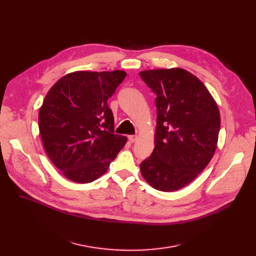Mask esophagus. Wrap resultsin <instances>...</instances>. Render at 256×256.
I'll use <instances>...</instances> for the list:
<instances>
[{"label": "esophagus", "instance_id": "1", "mask_svg": "<svg viewBox=\"0 0 256 256\" xmlns=\"http://www.w3.org/2000/svg\"><path fill=\"white\" fill-rule=\"evenodd\" d=\"M136 138H138L136 136H128V140H130V142H134L136 140Z\"/></svg>", "mask_w": 256, "mask_h": 256}]
</instances>
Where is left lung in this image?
<instances>
[{"mask_svg":"<svg viewBox=\"0 0 256 256\" xmlns=\"http://www.w3.org/2000/svg\"><path fill=\"white\" fill-rule=\"evenodd\" d=\"M142 80L156 94L155 148L140 165L148 184L161 192L184 188L214 156L220 112L206 86L179 68L142 70Z\"/></svg>","mask_w":256,"mask_h":256,"instance_id":"8db88e82","label":"left lung"}]
</instances>
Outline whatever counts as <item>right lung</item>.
<instances>
[{"instance_id": "right-lung-1", "label": "right lung", "mask_w": 256, "mask_h": 256, "mask_svg": "<svg viewBox=\"0 0 256 256\" xmlns=\"http://www.w3.org/2000/svg\"><path fill=\"white\" fill-rule=\"evenodd\" d=\"M126 76L124 70L75 72L46 94L38 124L44 150L64 175L89 184L104 174L126 142L114 134L107 100Z\"/></svg>"}]
</instances>
